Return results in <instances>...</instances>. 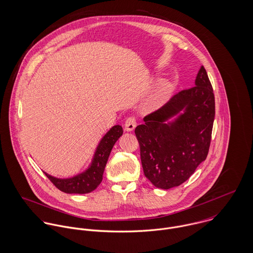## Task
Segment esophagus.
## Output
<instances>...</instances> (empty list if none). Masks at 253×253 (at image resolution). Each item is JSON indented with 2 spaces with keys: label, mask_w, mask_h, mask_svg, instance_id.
<instances>
[{
  "label": "esophagus",
  "mask_w": 253,
  "mask_h": 253,
  "mask_svg": "<svg viewBox=\"0 0 253 253\" xmlns=\"http://www.w3.org/2000/svg\"><path fill=\"white\" fill-rule=\"evenodd\" d=\"M136 126V121L134 118L130 117L128 119H126V123H125V129L126 131H132Z\"/></svg>",
  "instance_id": "esophagus-1"
}]
</instances>
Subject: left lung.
I'll return each mask as SVG.
<instances>
[{
  "mask_svg": "<svg viewBox=\"0 0 253 253\" xmlns=\"http://www.w3.org/2000/svg\"><path fill=\"white\" fill-rule=\"evenodd\" d=\"M195 85L146 116L135 128L145 176L157 188L179 186L209 154L215 101L204 66Z\"/></svg>",
  "mask_w": 253,
  "mask_h": 253,
  "instance_id": "obj_1",
  "label": "left lung"
}]
</instances>
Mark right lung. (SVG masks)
Segmentation results:
<instances>
[{
	"label": "right lung",
	"mask_w": 253,
	"mask_h": 253,
	"mask_svg": "<svg viewBox=\"0 0 253 253\" xmlns=\"http://www.w3.org/2000/svg\"><path fill=\"white\" fill-rule=\"evenodd\" d=\"M120 125L112 126L101 138L93 154L91 163L84 171L67 178H58L46 172L44 174L56 188L67 194H87L95 190L101 183L103 172L113 146L123 135Z\"/></svg>",
	"instance_id": "1"
}]
</instances>
